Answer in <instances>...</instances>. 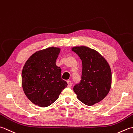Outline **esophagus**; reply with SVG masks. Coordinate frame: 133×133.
<instances>
[{
  "mask_svg": "<svg viewBox=\"0 0 133 133\" xmlns=\"http://www.w3.org/2000/svg\"><path fill=\"white\" fill-rule=\"evenodd\" d=\"M67 83H68V87L69 88H70L72 87V82H70V80H68L67 81Z\"/></svg>",
  "mask_w": 133,
  "mask_h": 133,
  "instance_id": "esophagus-1",
  "label": "esophagus"
}]
</instances>
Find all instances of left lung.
<instances>
[{
	"label": "left lung",
	"mask_w": 133,
	"mask_h": 133,
	"mask_svg": "<svg viewBox=\"0 0 133 133\" xmlns=\"http://www.w3.org/2000/svg\"><path fill=\"white\" fill-rule=\"evenodd\" d=\"M82 61L80 82L74 87L77 99L87 105L101 102L109 92L112 75L107 61L97 51L86 46L72 49Z\"/></svg>",
	"instance_id": "left-lung-1"
}]
</instances>
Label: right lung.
I'll list each match as a JSON object with an SVG mask.
<instances>
[{
    "mask_svg": "<svg viewBox=\"0 0 133 133\" xmlns=\"http://www.w3.org/2000/svg\"><path fill=\"white\" fill-rule=\"evenodd\" d=\"M60 51L51 47L38 51L26 62L22 72L24 92L32 103L46 107L58 98L68 85L61 78V69L56 65Z\"/></svg>",
    "mask_w": 133,
    "mask_h": 133,
    "instance_id": "obj_1",
    "label": "right lung"
}]
</instances>
